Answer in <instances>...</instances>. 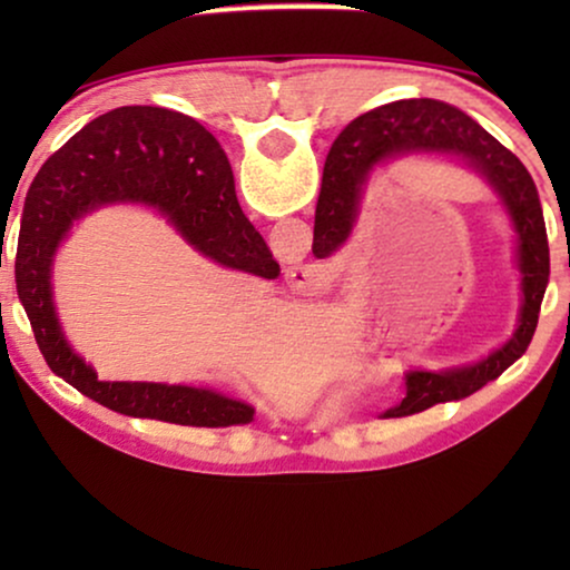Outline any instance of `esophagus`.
<instances>
[{"instance_id":"obj_1","label":"esophagus","mask_w":570,"mask_h":570,"mask_svg":"<svg viewBox=\"0 0 570 570\" xmlns=\"http://www.w3.org/2000/svg\"><path fill=\"white\" fill-rule=\"evenodd\" d=\"M287 287L298 295H314L318 287V272L314 264H295V267L287 269Z\"/></svg>"}]
</instances>
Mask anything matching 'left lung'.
<instances>
[{
  "label": "left lung",
  "mask_w": 570,
  "mask_h": 570,
  "mask_svg": "<svg viewBox=\"0 0 570 570\" xmlns=\"http://www.w3.org/2000/svg\"><path fill=\"white\" fill-rule=\"evenodd\" d=\"M410 153H449L472 163L493 184L509 207L513 228L519 233L521 269V318L509 345L495 350L485 361L443 373L410 371L404 376V400L381 417H407L433 404L464 400L519 361L534 337L542 298L550 283V246L544 230L540 194L517 155L498 142L462 108L433 98L396 100L376 111L357 116L332 145L324 163L322 194L316 202L314 254L330 256L353 228L357 199L365 178L386 158Z\"/></svg>",
  "instance_id": "left-lung-1"
}]
</instances>
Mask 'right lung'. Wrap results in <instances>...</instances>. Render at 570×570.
Wrapping results in <instances>:
<instances>
[{
	"label": "right lung",
	"instance_id": "add662e5",
	"mask_svg": "<svg viewBox=\"0 0 570 570\" xmlns=\"http://www.w3.org/2000/svg\"><path fill=\"white\" fill-rule=\"evenodd\" d=\"M106 202L158 207L209 259L275 279L279 264L240 213L223 147L191 116L124 106L82 127L30 184L20 217L14 285L49 368L104 407L176 425L225 428L254 420V407L209 389L98 381L72 353L51 303V259L77 217Z\"/></svg>",
	"mask_w": 570,
	"mask_h": 570
}]
</instances>
